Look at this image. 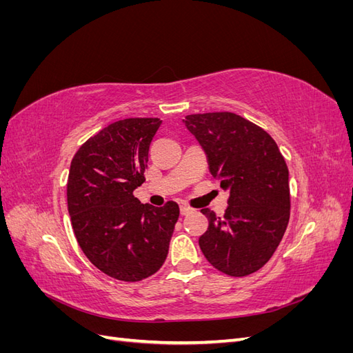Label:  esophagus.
<instances>
[{"label":"esophagus","mask_w":353,"mask_h":353,"mask_svg":"<svg viewBox=\"0 0 353 353\" xmlns=\"http://www.w3.org/2000/svg\"><path fill=\"white\" fill-rule=\"evenodd\" d=\"M179 212H181V215H188V213H191V212H193V209H191V208H188V206H181L179 208Z\"/></svg>","instance_id":"obj_1"}]
</instances>
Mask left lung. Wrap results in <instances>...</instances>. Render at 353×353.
<instances>
[{
	"instance_id": "left-lung-1",
	"label": "left lung",
	"mask_w": 353,
	"mask_h": 353,
	"mask_svg": "<svg viewBox=\"0 0 353 353\" xmlns=\"http://www.w3.org/2000/svg\"><path fill=\"white\" fill-rule=\"evenodd\" d=\"M183 122L205 150L210 174L230 191L222 218L201 209L209 228L200 249L223 274H253L271 259L290 218L285 160L268 132L236 113L188 114Z\"/></svg>"
}]
</instances>
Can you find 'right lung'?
Returning a JSON list of instances; mask_svg holds the SVG:
<instances>
[{
  "instance_id": "add662e5",
  "label": "right lung",
  "mask_w": 353,
  "mask_h": 353,
  "mask_svg": "<svg viewBox=\"0 0 353 353\" xmlns=\"http://www.w3.org/2000/svg\"><path fill=\"white\" fill-rule=\"evenodd\" d=\"M162 121L131 117L91 137L73 156L68 209L85 256L121 281H140L163 265L179 208H156L132 193L145 178L148 147Z\"/></svg>"
}]
</instances>
